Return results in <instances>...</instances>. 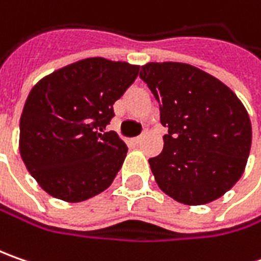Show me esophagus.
<instances>
[{"mask_svg":"<svg viewBox=\"0 0 261 261\" xmlns=\"http://www.w3.org/2000/svg\"><path fill=\"white\" fill-rule=\"evenodd\" d=\"M142 139H144V136L141 135V136H136L135 139H134V142H135L136 145H139L141 142H142Z\"/></svg>","mask_w":261,"mask_h":261,"instance_id":"1","label":"esophagus"}]
</instances>
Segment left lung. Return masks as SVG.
<instances>
[{"label": "left lung", "instance_id": "obj_1", "mask_svg": "<svg viewBox=\"0 0 261 261\" xmlns=\"http://www.w3.org/2000/svg\"><path fill=\"white\" fill-rule=\"evenodd\" d=\"M139 76L168 127L161 154L149 158L158 187L185 205L216 200L246 168L251 148L246 107L224 83L189 64L149 62Z\"/></svg>", "mask_w": 261, "mask_h": 261}]
</instances>
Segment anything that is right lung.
<instances>
[{
  "mask_svg": "<svg viewBox=\"0 0 261 261\" xmlns=\"http://www.w3.org/2000/svg\"><path fill=\"white\" fill-rule=\"evenodd\" d=\"M138 72L127 62L87 58L32 88L20 117V155L46 193L76 203L113 183L127 146L105 129Z\"/></svg>",
  "mask_w": 261,
  "mask_h": 261,
  "instance_id": "1",
  "label": "right lung"
}]
</instances>
